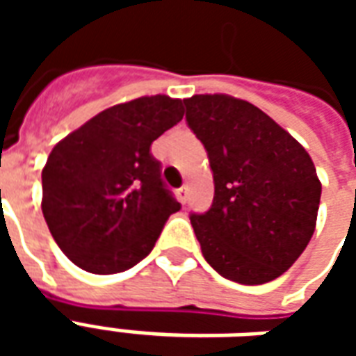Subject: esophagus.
<instances>
[{"mask_svg":"<svg viewBox=\"0 0 356 356\" xmlns=\"http://www.w3.org/2000/svg\"><path fill=\"white\" fill-rule=\"evenodd\" d=\"M188 194H191V191H188V186H181L177 191V198L181 204H186L188 202Z\"/></svg>","mask_w":356,"mask_h":356,"instance_id":"obj_1","label":"esophagus"}]
</instances>
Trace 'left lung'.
<instances>
[{"label":"left lung","instance_id":"obj_1","mask_svg":"<svg viewBox=\"0 0 356 356\" xmlns=\"http://www.w3.org/2000/svg\"><path fill=\"white\" fill-rule=\"evenodd\" d=\"M186 124L213 171V204L191 213L206 261L232 282L275 280L313 236L322 186L307 150L252 102L185 99Z\"/></svg>","mask_w":356,"mask_h":356}]
</instances>
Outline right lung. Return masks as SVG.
Segmentation results:
<instances>
[{"label": "right lung", "instance_id": "1", "mask_svg": "<svg viewBox=\"0 0 356 356\" xmlns=\"http://www.w3.org/2000/svg\"><path fill=\"white\" fill-rule=\"evenodd\" d=\"M181 99L140 97L102 110L51 150L42 211L63 254L93 275L145 259L181 209L150 145L183 120Z\"/></svg>", "mask_w": 356, "mask_h": 356}]
</instances>
